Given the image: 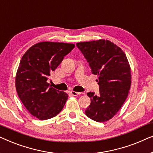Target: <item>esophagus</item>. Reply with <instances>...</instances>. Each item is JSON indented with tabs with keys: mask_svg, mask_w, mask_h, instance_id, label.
<instances>
[{
	"mask_svg": "<svg viewBox=\"0 0 153 153\" xmlns=\"http://www.w3.org/2000/svg\"><path fill=\"white\" fill-rule=\"evenodd\" d=\"M70 93L73 96H78L79 95H81V93H78V92H75V91H71L70 92Z\"/></svg>",
	"mask_w": 153,
	"mask_h": 153,
	"instance_id": "esophagus-1",
	"label": "esophagus"
}]
</instances>
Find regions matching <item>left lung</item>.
I'll return each mask as SVG.
<instances>
[{
    "label": "left lung",
    "mask_w": 153,
    "mask_h": 153,
    "mask_svg": "<svg viewBox=\"0 0 153 153\" xmlns=\"http://www.w3.org/2000/svg\"><path fill=\"white\" fill-rule=\"evenodd\" d=\"M88 62L92 74H97L100 95L89 92L91 103L85 115L96 122L112 118L124 104L131 85V72L124 52L105 39L76 44Z\"/></svg>",
    "instance_id": "8db88e82"
}]
</instances>
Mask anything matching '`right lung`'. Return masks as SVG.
I'll use <instances>...</instances> for the list:
<instances>
[{
	"label": "right lung",
	"mask_w": 153,
	"mask_h": 153,
	"mask_svg": "<svg viewBox=\"0 0 153 153\" xmlns=\"http://www.w3.org/2000/svg\"><path fill=\"white\" fill-rule=\"evenodd\" d=\"M74 48L73 44L43 42L31 47L21 60L16 91L26 109L39 120L57 116L65 104L68 94L49 86L47 80Z\"/></svg>",
	"instance_id": "add662e5"
}]
</instances>
